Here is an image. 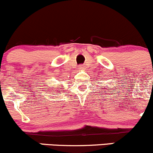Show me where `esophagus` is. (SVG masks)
<instances>
[{
    "instance_id": "esophagus-1",
    "label": "esophagus",
    "mask_w": 153,
    "mask_h": 153,
    "mask_svg": "<svg viewBox=\"0 0 153 153\" xmlns=\"http://www.w3.org/2000/svg\"><path fill=\"white\" fill-rule=\"evenodd\" d=\"M84 66L85 65H83V64H81V65L79 66V69H84Z\"/></svg>"
}]
</instances>
